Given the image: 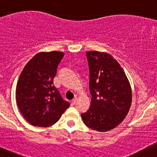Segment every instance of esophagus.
Here are the masks:
<instances>
[{"instance_id": "34e87169", "label": "esophagus", "mask_w": 157, "mask_h": 157, "mask_svg": "<svg viewBox=\"0 0 157 157\" xmlns=\"http://www.w3.org/2000/svg\"><path fill=\"white\" fill-rule=\"evenodd\" d=\"M76 102H77V98L73 99V100H71V105H75V103H76Z\"/></svg>"}]
</instances>
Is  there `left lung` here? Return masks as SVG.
I'll return each mask as SVG.
<instances>
[{
	"mask_svg": "<svg viewBox=\"0 0 157 157\" xmlns=\"http://www.w3.org/2000/svg\"><path fill=\"white\" fill-rule=\"evenodd\" d=\"M90 71V109L82 113L85 125L100 132L112 130L128 113L132 91L120 63L107 52H86Z\"/></svg>",
	"mask_w": 157,
	"mask_h": 157,
	"instance_id": "8db88e82",
	"label": "left lung"
}]
</instances>
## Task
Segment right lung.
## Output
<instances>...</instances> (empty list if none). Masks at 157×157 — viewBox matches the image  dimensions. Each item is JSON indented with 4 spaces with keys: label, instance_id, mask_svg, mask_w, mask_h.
<instances>
[{
    "label": "right lung",
    "instance_id": "add662e5",
    "mask_svg": "<svg viewBox=\"0 0 157 157\" xmlns=\"http://www.w3.org/2000/svg\"><path fill=\"white\" fill-rule=\"evenodd\" d=\"M63 56L62 52H39L21 73L16 86V102L21 114L32 125H54L70 106L53 82Z\"/></svg>",
    "mask_w": 157,
    "mask_h": 157
}]
</instances>
